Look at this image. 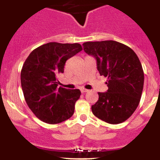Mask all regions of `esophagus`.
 <instances>
[{"label": "esophagus", "instance_id": "34e87169", "mask_svg": "<svg viewBox=\"0 0 160 160\" xmlns=\"http://www.w3.org/2000/svg\"><path fill=\"white\" fill-rule=\"evenodd\" d=\"M80 90H81L82 93H87V92L89 91V90H87V89H85V88H81Z\"/></svg>", "mask_w": 160, "mask_h": 160}]
</instances>
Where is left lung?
I'll return each mask as SVG.
<instances>
[{
	"label": "left lung",
	"mask_w": 160,
	"mask_h": 160,
	"mask_svg": "<svg viewBox=\"0 0 160 160\" xmlns=\"http://www.w3.org/2000/svg\"><path fill=\"white\" fill-rule=\"evenodd\" d=\"M83 50L97 60L101 76L108 78V90L98 93L91 106L93 114L109 124L126 121L139 104L144 84V72L139 59L128 46L108 40L87 42Z\"/></svg>",
	"instance_id": "obj_1"
}]
</instances>
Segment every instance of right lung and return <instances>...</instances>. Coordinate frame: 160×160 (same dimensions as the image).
<instances>
[{
    "label": "right lung",
    "instance_id": "1",
    "mask_svg": "<svg viewBox=\"0 0 160 160\" xmlns=\"http://www.w3.org/2000/svg\"><path fill=\"white\" fill-rule=\"evenodd\" d=\"M78 43L49 42L34 49L21 72V83L25 101L31 111L42 122L58 124L72 117L79 89L59 87L57 76L64 72L68 59L80 52Z\"/></svg>",
    "mask_w": 160,
    "mask_h": 160
}]
</instances>
